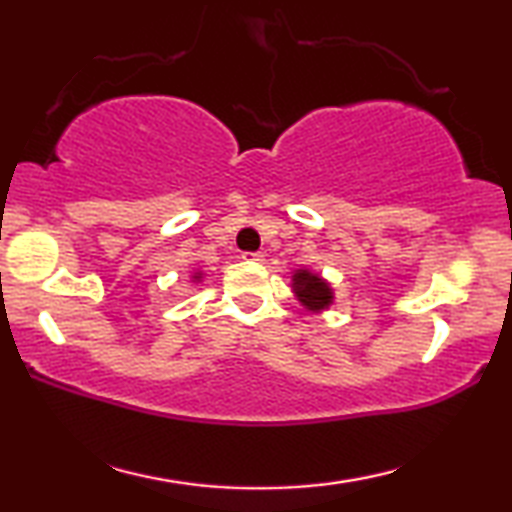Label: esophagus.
<instances>
[{
	"instance_id": "1",
	"label": "esophagus",
	"mask_w": 512,
	"mask_h": 512,
	"mask_svg": "<svg viewBox=\"0 0 512 512\" xmlns=\"http://www.w3.org/2000/svg\"><path fill=\"white\" fill-rule=\"evenodd\" d=\"M241 259H246V262H262L264 255L262 253H250V250H246V253H241Z\"/></svg>"
}]
</instances>
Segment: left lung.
<instances>
[{"label": "left lung", "instance_id": "8db88e82", "mask_svg": "<svg viewBox=\"0 0 512 512\" xmlns=\"http://www.w3.org/2000/svg\"><path fill=\"white\" fill-rule=\"evenodd\" d=\"M293 287H296L298 298L305 302L309 309H325L332 302V291L318 275L309 271H298L293 275Z\"/></svg>", "mask_w": 512, "mask_h": 512}]
</instances>
